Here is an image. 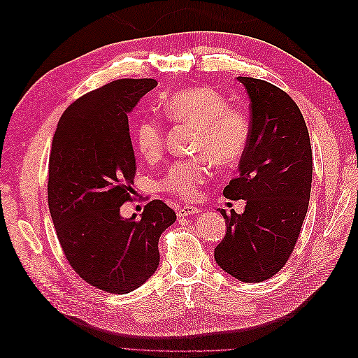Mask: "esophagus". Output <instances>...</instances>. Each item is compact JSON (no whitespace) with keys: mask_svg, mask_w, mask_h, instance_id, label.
Instances as JSON below:
<instances>
[{"mask_svg":"<svg viewBox=\"0 0 358 358\" xmlns=\"http://www.w3.org/2000/svg\"><path fill=\"white\" fill-rule=\"evenodd\" d=\"M201 210L199 208H194V206H180V208H178V216L179 218H183V216H189V215H197L200 213Z\"/></svg>","mask_w":358,"mask_h":358,"instance_id":"34e87169","label":"esophagus"}]
</instances>
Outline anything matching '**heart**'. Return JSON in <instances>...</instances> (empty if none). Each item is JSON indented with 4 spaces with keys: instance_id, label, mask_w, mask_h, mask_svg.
Segmentation results:
<instances>
[{
    "instance_id": "b5f03b06",
    "label": "heart",
    "mask_w": 358,
    "mask_h": 358,
    "mask_svg": "<svg viewBox=\"0 0 358 358\" xmlns=\"http://www.w3.org/2000/svg\"><path fill=\"white\" fill-rule=\"evenodd\" d=\"M161 113L173 124L196 129L191 159L173 162L158 180L161 191L191 200L210 176V164L218 169L234 167L245 155L251 140V119L229 104L227 96L208 85L189 86L169 95ZM134 146L148 161L157 159L164 148V125L157 117L140 119L134 127Z\"/></svg>"
}]
</instances>
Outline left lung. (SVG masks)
<instances>
[{"instance_id":"1","label":"left lung","mask_w":358,"mask_h":358,"mask_svg":"<svg viewBox=\"0 0 358 358\" xmlns=\"http://www.w3.org/2000/svg\"><path fill=\"white\" fill-rule=\"evenodd\" d=\"M251 99V140L239 175L224 188L230 200H246L245 212L222 213L227 233L215 259L242 282H263L289 259L308 212L312 149L299 106L278 86L237 78Z\"/></svg>"}]
</instances>
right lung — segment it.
Returning <instances> with one entry per match:
<instances>
[{"label": "right lung", "mask_w": 358, "mask_h": 358, "mask_svg": "<svg viewBox=\"0 0 358 358\" xmlns=\"http://www.w3.org/2000/svg\"><path fill=\"white\" fill-rule=\"evenodd\" d=\"M157 85L119 79L82 95L52 140L48 203L62 252L85 282L112 294H127L155 273L159 236L176 221L162 200L149 201L137 220L119 213L136 194L128 113Z\"/></svg>", "instance_id": "1"}]
</instances>
